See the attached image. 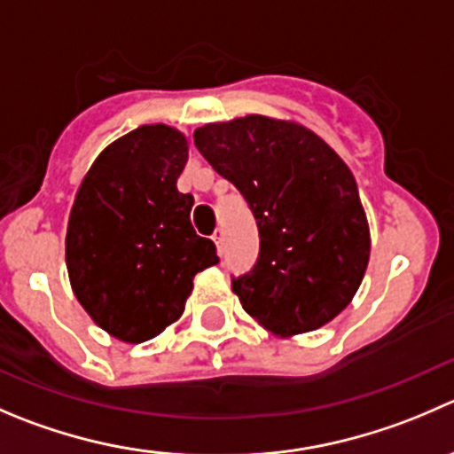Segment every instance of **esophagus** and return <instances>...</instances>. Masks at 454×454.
<instances>
[{"label": "esophagus", "mask_w": 454, "mask_h": 454, "mask_svg": "<svg viewBox=\"0 0 454 454\" xmlns=\"http://www.w3.org/2000/svg\"><path fill=\"white\" fill-rule=\"evenodd\" d=\"M213 241H215V246H217V253L222 254V246H223V231H222V228H217V231L213 232Z\"/></svg>", "instance_id": "34e87169"}]
</instances>
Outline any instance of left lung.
<instances>
[{"label":"left lung","instance_id":"1","mask_svg":"<svg viewBox=\"0 0 454 454\" xmlns=\"http://www.w3.org/2000/svg\"><path fill=\"white\" fill-rule=\"evenodd\" d=\"M195 146L257 222V262L232 277L244 310L281 337L328 324L357 293L371 254L348 166L303 126L262 115L197 129Z\"/></svg>","mask_w":454,"mask_h":454}]
</instances>
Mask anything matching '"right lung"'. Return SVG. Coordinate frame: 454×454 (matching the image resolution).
Instances as JSON below:
<instances>
[{
    "label": "right lung",
    "mask_w": 454,
    "mask_h": 454,
    "mask_svg": "<svg viewBox=\"0 0 454 454\" xmlns=\"http://www.w3.org/2000/svg\"><path fill=\"white\" fill-rule=\"evenodd\" d=\"M188 142L164 124L110 144L79 186L66 232L74 297L113 337L142 344L179 319L192 277L219 262L177 191Z\"/></svg>",
    "instance_id": "add662e5"
}]
</instances>
